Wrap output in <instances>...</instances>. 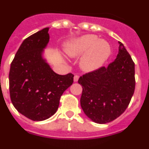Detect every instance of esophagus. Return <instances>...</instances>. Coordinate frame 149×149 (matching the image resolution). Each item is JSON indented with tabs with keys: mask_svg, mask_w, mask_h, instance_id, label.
<instances>
[{
	"mask_svg": "<svg viewBox=\"0 0 149 149\" xmlns=\"http://www.w3.org/2000/svg\"><path fill=\"white\" fill-rule=\"evenodd\" d=\"M79 77L78 75H75L74 78H73V80H74V82H77L79 79Z\"/></svg>",
	"mask_w": 149,
	"mask_h": 149,
	"instance_id": "1",
	"label": "esophagus"
}]
</instances>
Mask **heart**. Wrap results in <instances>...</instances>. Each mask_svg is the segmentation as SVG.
Here are the masks:
<instances>
[{"label":"heart","mask_w":149,"mask_h":149,"mask_svg":"<svg viewBox=\"0 0 149 149\" xmlns=\"http://www.w3.org/2000/svg\"><path fill=\"white\" fill-rule=\"evenodd\" d=\"M67 51L70 56H81L86 53L81 64L84 70L92 71L102 67L108 59L111 47L105 40L99 39L95 35L88 34L74 40Z\"/></svg>","instance_id":"obj_1"}]
</instances>
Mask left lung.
<instances>
[{"instance_id":"left-lung-1","label":"left lung","mask_w":149,"mask_h":149,"mask_svg":"<svg viewBox=\"0 0 149 149\" xmlns=\"http://www.w3.org/2000/svg\"><path fill=\"white\" fill-rule=\"evenodd\" d=\"M117 58L107 67L82 75L80 104L85 114L97 123L117 119L126 111L135 91V63L119 42Z\"/></svg>"}]
</instances>
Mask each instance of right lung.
Masks as SVG:
<instances>
[{
    "label": "right lung",
    "mask_w": 149,
    "mask_h": 149,
    "mask_svg": "<svg viewBox=\"0 0 149 149\" xmlns=\"http://www.w3.org/2000/svg\"><path fill=\"white\" fill-rule=\"evenodd\" d=\"M48 30L43 29L22 42L9 73L11 102L19 113L34 121L54 114L61 95L73 82L74 75L57 74L42 57L49 42Z\"/></svg>",
    "instance_id": "1"
}]
</instances>
